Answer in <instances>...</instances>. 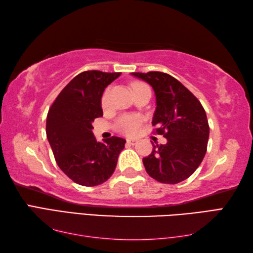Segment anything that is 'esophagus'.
<instances>
[{
    "label": "esophagus",
    "mask_w": 253,
    "mask_h": 253,
    "mask_svg": "<svg viewBox=\"0 0 253 253\" xmlns=\"http://www.w3.org/2000/svg\"><path fill=\"white\" fill-rule=\"evenodd\" d=\"M137 142H138L137 139H127V143L130 144V146H135Z\"/></svg>",
    "instance_id": "esophagus-1"
}]
</instances>
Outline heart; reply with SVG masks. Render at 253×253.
<instances>
[{"label": "heart", "mask_w": 253, "mask_h": 253, "mask_svg": "<svg viewBox=\"0 0 253 253\" xmlns=\"http://www.w3.org/2000/svg\"><path fill=\"white\" fill-rule=\"evenodd\" d=\"M144 84L142 83H135L132 84V89L136 90L138 88H141L144 87ZM109 92L110 90L106 89L105 92L103 93V96H102V104L105 105L107 103V99H109ZM141 123L142 120L139 116L137 115H125L120 118V121H118V128H120V130L125 133L127 136H132V135H136L138 132L139 128L141 126Z\"/></svg>", "instance_id": "heart-1"}]
</instances>
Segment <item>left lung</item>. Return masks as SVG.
I'll use <instances>...</instances> for the list:
<instances>
[{
    "mask_svg": "<svg viewBox=\"0 0 253 253\" xmlns=\"http://www.w3.org/2000/svg\"><path fill=\"white\" fill-rule=\"evenodd\" d=\"M148 83L157 99L152 125L168 142L153 146L142 162L147 173L163 184H178L187 179L201 164L209 139L206 111L184 84L161 72L131 73Z\"/></svg>",
    "mask_w": 253,
    "mask_h": 253,
    "instance_id": "1",
    "label": "left lung"
}]
</instances>
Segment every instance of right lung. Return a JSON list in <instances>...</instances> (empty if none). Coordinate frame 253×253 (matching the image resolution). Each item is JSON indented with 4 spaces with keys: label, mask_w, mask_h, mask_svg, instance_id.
<instances>
[{
    "label": "right lung",
    "mask_w": 253,
    "mask_h": 253,
    "mask_svg": "<svg viewBox=\"0 0 253 253\" xmlns=\"http://www.w3.org/2000/svg\"><path fill=\"white\" fill-rule=\"evenodd\" d=\"M121 73H80L57 95L46 116V137L56 163L78 185L103 184L114 173L126 140L112 137L98 142L92 122L103 116L101 98Z\"/></svg>",
    "instance_id": "right-lung-1"
}]
</instances>
